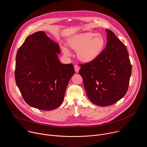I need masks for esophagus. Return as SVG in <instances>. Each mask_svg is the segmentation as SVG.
<instances>
[{"label": "esophagus", "instance_id": "34e87169", "mask_svg": "<svg viewBox=\"0 0 147 147\" xmlns=\"http://www.w3.org/2000/svg\"><path fill=\"white\" fill-rule=\"evenodd\" d=\"M80 67L78 65H74V70H75L76 72L78 73L79 71V70H80Z\"/></svg>", "mask_w": 147, "mask_h": 147}]
</instances>
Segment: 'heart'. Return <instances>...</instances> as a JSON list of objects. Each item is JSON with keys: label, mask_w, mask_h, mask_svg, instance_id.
<instances>
[{"label": "heart", "mask_w": 147, "mask_h": 147, "mask_svg": "<svg viewBox=\"0 0 147 147\" xmlns=\"http://www.w3.org/2000/svg\"><path fill=\"white\" fill-rule=\"evenodd\" d=\"M69 44L71 48L77 51V57L80 60L90 62L95 59L103 51L105 39L99 34L86 32L70 38ZM62 50L66 56L71 55L70 50L66 46H63Z\"/></svg>", "instance_id": "obj_1"}]
</instances>
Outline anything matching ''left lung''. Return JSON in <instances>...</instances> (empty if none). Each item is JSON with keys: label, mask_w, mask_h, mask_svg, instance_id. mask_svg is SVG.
<instances>
[{"label": "left lung", "mask_w": 147, "mask_h": 147, "mask_svg": "<svg viewBox=\"0 0 147 147\" xmlns=\"http://www.w3.org/2000/svg\"><path fill=\"white\" fill-rule=\"evenodd\" d=\"M107 47L94 60L80 65L79 71L88 99L94 104L107 107L126 94L131 74V65L124 44L111 30Z\"/></svg>", "instance_id": "1"}]
</instances>
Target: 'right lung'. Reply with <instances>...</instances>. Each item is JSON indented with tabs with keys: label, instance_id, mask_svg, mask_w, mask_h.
<instances>
[{
	"label": "right lung",
	"instance_id": "1",
	"mask_svg": "<svg viewBox=\"0 0 147 147\" xmlns=\"http://www.w3.org/2000/svg\"><path fill=\"white\" fill-rule=\"evenodd\" d=\"M58 44L44 31L29 35L16 55L15 80L23 99L30 106L44 111L59 107L63 100L72 64H63Z\"/></svg>",
	"mask_w": 147,
	"mask_h": 147
}]
</instances>
